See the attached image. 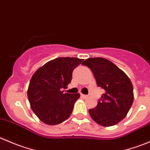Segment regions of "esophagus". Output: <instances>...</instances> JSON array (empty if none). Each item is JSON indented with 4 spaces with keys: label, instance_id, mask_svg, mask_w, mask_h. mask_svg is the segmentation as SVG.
Returning <instances> with one entry per match:
<instances>
[{
    "label": "esophagus",
    "instance_id": "1",
    "mask_svg": "<svg viewBox=\"0 0 150 150\" xmlns=\"http://www.w3.org/2000/svg\"><path fill=\"white\" fill-rule=\"evenodd\" d=\"M81 97L84 98V99H86V98H88V95H84V94H81Z\"/></svg>",
    "mask_w": 150,
    "mask_h": 150
}]
</instances>
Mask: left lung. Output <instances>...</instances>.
<instances>
[{
	"mask_svg": "<svg viewBox=\"0 0 150 150\" xmlns=\"http://www.w3.org/2000/svg\"><path fill=\"white\" fill-rule=\"evenodd\" d=\"M82 64L90 68L97 86L105 91L96 107L88 110L91 118L102 126H112L121 121L134 102L131 80L125 72L106 59L88 58Z\"/></svg>",
	"mask_w": 150,
	"mask_h": 150,
	"instance_id": "obj_1",
	"label": "left lung"
}]
</instances>
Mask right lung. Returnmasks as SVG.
<instances>
[{"instance_id":"right-lung-1","label":"right lung","mask_w":150,"mask_h":150,"mask_svg":"<svg viewBox=\"0 0 150 150\" xmlns=\"http://www.w3.org/2000/svg\"><path fill=\"white\" fill-rule=\"evenodd\" d=\"M83 59L59 57L46 63L32 77L28 90L30 107L44 123L57 125L70 116L80 93H64L74 69Z\"/></svg>"}]
</instances>
